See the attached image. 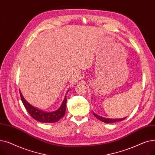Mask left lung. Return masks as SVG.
<instances>
[{"instance_id": "obj_1", "label": "left lung", "mask_w": 155, "mask_h": 155, "mask_svg": "<svg viewBox=\"0 0 155 155\" xmlns=\"http://www.w3.org/2000/svg\"><path fill=\"white\" fill-rule=\"evenodd\" d=\"M93 114L94 115L95 117H96L97 119H99V120L104 122L105 123H115V122H118V121H120V120H123L124 119H126L125 118H123V119H106V118H104L102 117L101 116H99L98 115H97L96 114H95L94 112H93Z\"/></svg>"}]
</instances>
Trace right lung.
Segmentation results:
<instances>
[{
	"label": "right lung",
	"mask_w": 155,
	"mask_h": 155,
	"mask_svg": "<svg viewBox=\"0 0 155 155\" xmlns=\"http://www.w3.org/2000/svg\"><path fill=\"white\" fill-rule=\"evenodd\" d=\"M20 96L21 101L25 107L26 110L30 116L36 120L44 123H56L61 119L65 114L67 104V96H65L64 101L61 107L57 110L53 112H45L40 110L30 105L23 97L21 92H20Z\"/></svg>",
	"instance_id": "1"
}]
</instances>
